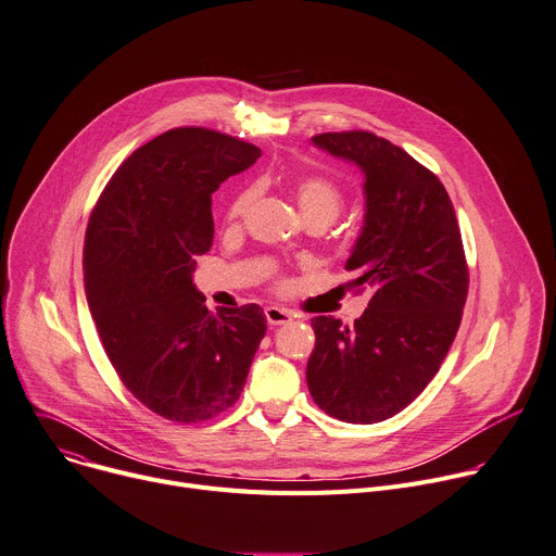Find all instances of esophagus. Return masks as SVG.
<instances>
[{
	"instance_id": "34e87169",
	"label": "esophagus",
	"mask_w": 556,
	"mask_h": 556,
	"mask_svg": "<svg viewBox=\"0 0 556 556\" xmlns=\"http://www.w3.org/2000/svg\"><path fill=\"white\" fill-rule=\"evenodd\" d=\"M265 318H267L269 325H285V323L291 320V312H287L285 307L271 305V307L265 309Z\"/></svg>"
}]
</instances>
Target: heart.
Returning <instances> with one entry per match:
<instances>
[{"instance_id": "obj_1", "label": "heart", "mask_w": 556, "mask_h": 556, "mask_svg": "<svg viewBox=\"0 0 556 556\" xmlns=\"http://www.w3.org/2000/svg\"><path fill=\"white\" fill-rule=\"evenodd\" d=\"M253 198H255L253 189L242 191L229 206V218L231 220L242 218L249 211ZM295 198H298V206L303 211V216H309V213H323V216H329L333 220L340 213V206H343V193H340V189L333 182L325 178L301 180L295 187Z\"/></svg>"}]
</instances>
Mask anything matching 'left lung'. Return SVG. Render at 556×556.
Returning a JSON list of instances; mask_svg holds the SVG:
<instances>
[{
    "instance_id": "8db88e82",
    "label": "left lung",
    "mask_w": 556,
    "mask_h": 556,
    "mask_svg": "<svg viewBox=\"0 0 556 556\" xmlns=\"http://www.w3.org/2000/svg\"><path fill=\"white\" fill-rule=\"evenodd\" d=\"M312 142L363 174V227L345 269L374 293L354 327L312 320L307 388L329 416L371 425L405 409L450 352L467 298L460 231L439 178L390 140L350 131Z\"/></svg>"
}]
</instances>
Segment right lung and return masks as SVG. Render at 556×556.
Wrapping results in <instances>:
<instances>
[{
  "instance_id": "obj_1",
  "label": "right lung",
  "mask_w": 556,
  "mask_h": 556,
  "mask_svg": "<svg viewBox=\"0 0 556 556\" xmlns=\"http://www.w3.org/2000/svg\"><path fill=\"white\" fill-rule=\"evenodd\" d=\"M261 149L174 129L140 147L100 195L84 244V289L117 376L155 414L198 422L231 407L267 331L258 305L211 314L193 282L213 244L211 193Z\"/></svg>"
}]
</instances>
